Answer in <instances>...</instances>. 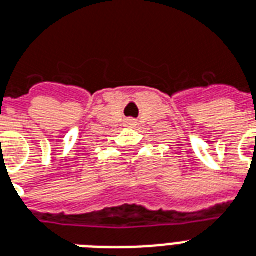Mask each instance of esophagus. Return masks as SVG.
I'll return each instance as SVG.
<instances>
[{
	"label": "esophagus",
	"instance_id": "esophagus-1",
	"mask_svg": "<svg viewBox=\"0 0 256 256\" xmlns=\"http://www.w3.org/2000/svg\"><path fill=\"white\" fill-rule=\"evenodd\" d=\"M128 124H130V126H133V124H134V120H133V119H130V120H128Z\"/></svg>",
	"mask_w": 256,
	"mask_h": 256
}]
</instances>
